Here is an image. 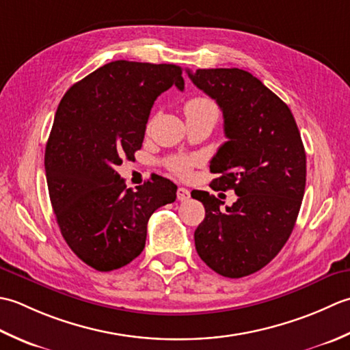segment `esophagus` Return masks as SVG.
<instances>
[{"label": "esophagus", "instance_id": "34e87169", "mask_svg": "<svg viewBox=\"0 0 350 350\" xmlns=\"http://www.w3.org/2000/svg\"><path fill=\"white\" fill-rule=\"evenodd\" d=\"M176 196H178V199H180L181 202H184V201H189V198H190V191H189L187 189H184V187H178V190H176Z\"/></svg>", "mask_w": 350, "mask_h": 350}]
</instances>
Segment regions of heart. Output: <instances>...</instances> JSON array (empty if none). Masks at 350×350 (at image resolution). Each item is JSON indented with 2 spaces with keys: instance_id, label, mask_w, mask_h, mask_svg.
I'll return each mask as SVG.
<instances>
[{
  "instance_id": "b5f03b06",
  "label": "heart",
  "mask_w": 350,
  "mask_h": 350,
  "mask_svg": "<svg viewBox=\"0 0 350 350\" xmlns=\"http://www.w3.org/2000/svg\"><path fill=\"white\" fill-rule=\"evenodd\" d=\"M184 111L187 116H202V115H211L219 116V109L215 101H211L210 98L205 96H196L189 99L184 105ZM199 163V157L195 155H178L172 157L167 160V167L172 174L180 178H187L191 174L193 169Z\"/></svg>"
}]
</instances>
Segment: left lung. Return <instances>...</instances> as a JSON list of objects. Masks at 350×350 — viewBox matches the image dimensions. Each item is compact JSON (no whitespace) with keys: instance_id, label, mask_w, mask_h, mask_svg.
Masks as SVG:
<instances>
[{"instance_id":"8db88e82","label":"left lung","mask_w":350,"mask_h":350,"mask_svg":"<svg viewBox=\"0 0 350 350\" xmlns=\"http://www.w3.org/2000/svg\"><path fill=\"white\" fill-rule=\"evenodd\" d=\"M187 74L224 113L228 140L210 161V170L219 175L211 189L237 195L222 208L225 202L215 195L191 191L205 206L195 231L196 251L219 275L247 276L275 258L295 228L306 181L301 133L288 105L247 70Z\"/></svg>"}]
</instances>
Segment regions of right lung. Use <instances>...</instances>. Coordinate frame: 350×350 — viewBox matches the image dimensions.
Masks as SVG:
<instances>
[{
	"mask_svg": "<svg viewBox=\"0 0 350 350\" xmlns=\"http://www.w3.org/2000/svg\"><path fill=\"white\" fill-rule=\"evenodd\" d=\"M172 85L184 89L180 66L116 60L75 83L55 111L45 149L49 199L68 246L99 272L139 256L149 217L176 199L166 178L134 191L116 172L142 148L154 101Z\"/></svg>",
	"mask_w": 350,
	"mask_h": 350,
	"instance_id": "add662e5",
	"label": "right lung"
}]
</instances>
